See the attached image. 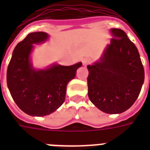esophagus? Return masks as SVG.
I'll return each mask as SVG.
<instances>
[{"instance_id":"1","label":"esophagus","mask_w":150,"mask_h":150,"mask_svg":"<svg viewBox=\"0 0 150 150\" xmlns=\"http://www.w3.org/2000/svg\"><path fill=\"white\" fill-rule=\"evenodd\" d=\"M89 64V59H87V58H84V59H82V64L84 66H86L88 65Z\"/></svg>"}]
</instances>
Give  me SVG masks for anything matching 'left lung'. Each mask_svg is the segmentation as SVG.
<instances>
[{
	"instance_id": "obj_1",
	"label": "left lung",
	"mask_w": 150,
	"mask_h": 150,
	"mask_svg": "<svg viewBox=\"0 0 150 150\" xmlns=\"http://www.w3.org/2000/svg\"><path fill=\"white\" fill-rule=\"evenodd\" d=\"M113 38L103 54L88 65V96L101 111L115 114L129 109L137 100L145 72L135 45L120 29H111Z\"/></svg>"
}]
</instances>
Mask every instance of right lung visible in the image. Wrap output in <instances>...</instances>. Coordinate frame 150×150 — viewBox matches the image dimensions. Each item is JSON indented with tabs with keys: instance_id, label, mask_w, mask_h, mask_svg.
Segmentation results:
<instances>
[{
	"instance_id": "add662e5",
	"label": "right lung",
	"mask_w": 150,
	"mask_h": 150,
	"mask_svg": "<svg viewBox=\"0 0 150 150\" xmlns=\"http://www.w3.org/2000/svg\"><path fill=\"white\" fill-rule=\"evenodd\" d=\"M48 38L44 32L28 34L14 49L7 70V84L13 100L30 116H46L58 109L65 99L67 85L82 64H54L45 69H36L30 58L33 44L43 43Z\"/></svg>"
}]
</instances>
